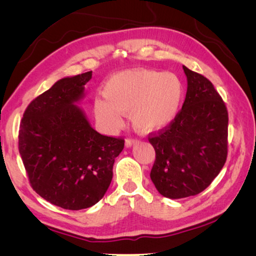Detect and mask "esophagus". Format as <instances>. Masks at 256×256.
Here are the masks:
<instances>
[{
  "mask_svg": "<svg viewBox=\"0 0 256 256\" xmlns=\"http://www.w3.org/2000/svg\"><path fill=\"white\" fill-rule=\"evenodd\" d=\"M136 142H137L136 140H132V138H127V140H124V146L127 147V148H129V147H132V145H135Z\"/></svg>",
  "mask_w": 256,
  "mask_h": 256,
  "instance_id": "obj_1",
  "label": "esophagus"
}]
</instances>
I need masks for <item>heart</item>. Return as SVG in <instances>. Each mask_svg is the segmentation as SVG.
<instances>
[{
  "instance_id": "b5f03b06",
  "label": "heart",
  "mask_w": 256,
  "mask_h": 256,
  "mask_svg": "<svg viewBox=\"0 0 256 256\" xmlns=\"http://www.w3.org/2000/svg\"><path fill=\"white\" fill-rule=\"evenodd\" d=\"M103 98L94 102L101 127L114 132L129 114L132 127L142 134L164 128L178 116L184 86L178 75L153 70H127L111 75L103 85Z\"/></svg>"
}]
</instances>
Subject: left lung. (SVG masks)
<instances>
[{
	"instance_id": "1",
	"label": "left lung",
	"mask_w": 256,
	"mask_h": 256,
	"mask_svg": "<svg viewBox=\"0 0 256 256\" xmlns=\"http://www.w3.org/2000/svg\"><path fill=\"white\" fill-rule=\"evenodd\" d=\"M183 70L188 88L181 111L168 127L148 138L156 153L150 178L170 199L202 192L227 158L225 103L208 78L186 66Z\"/></svg>"
}]
</instances>
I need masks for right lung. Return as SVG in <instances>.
I'll list each match as a JSON object with an SVG mask.
<instances>
[{"label":"right lung","mask_w":256,"mask_h":256,"mask_svg":"<svg viewBox=\"0 0 256 256\" xmlns=\"http://www.w3.org/2000/svg\"><path fill=\"white\" fill-rule=\"evenodd\" d=\"M92 72L66 76L36 98L20 124L19 152L31 186L48 202L80 210L98 202L124 140L98 134L78 104Z\"/></svg>","instance_id":"obj_1"}]
</instances>
